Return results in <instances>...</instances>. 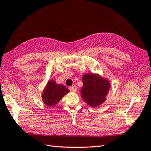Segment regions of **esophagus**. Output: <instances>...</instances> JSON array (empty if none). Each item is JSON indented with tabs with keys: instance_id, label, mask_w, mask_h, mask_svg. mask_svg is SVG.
Here are the masks:
<instances>
[{
	"instance_id": "esophagus-1",
	"label": "esophagus",
	"mask_w": 151,
	"mask_h": 151,
	"mask_svg": "<svg viewBox=\"0 0 151 151\" xmlns=\"http://www.w3.org/2000/svg\"><path fill=\"white\" fill-rule=\"evenodd\" d=\"M69 89H70V91H71L75 92V91H76V89H77L76 86H73L71 87H69Z\"/></svg>"
}]
</instances>
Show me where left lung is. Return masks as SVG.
<instances>
[{
    "label": "left lung",
    "instance_id": "1",
    "mask_svg": "<svg viewBox=\"0 0 151 151\" xmlns=\"http://www.w3.org/2000/svg\"><path fill=\"white\" fill-rule=\"evenodd\" d=\"M81 96L87 104L95 107L103 104L111 87L109 81L99 74L87 73L82 76Z\"/></svg>",
    "mask_w": 151,
    "mask_h": 151
}]
</instances>
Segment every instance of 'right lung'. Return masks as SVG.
I'll return each instance as SVG.
<instances>
[{
    "instance_id": "right-lung-1",
    "label": "right lung",
    "mask_w": 151,
    "mask_h": 151,
    "mask_svg": "<svg viewBox=\"0 0 151 151\" xmlns=\"http://www.w3.org/2000/svg\"><path fill=\"white\" fill-rule=\"evenodd\" d=\"M69 92V90L64 85L57 84L54 80H50L43 91L42 99L46 106L53 107Z\"/></svg>"
}]
</instances>
